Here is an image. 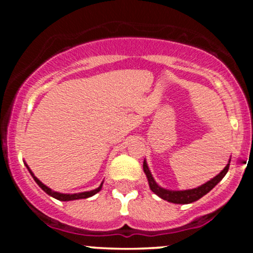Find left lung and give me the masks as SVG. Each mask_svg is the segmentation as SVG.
<instances>
[{"instance_id":"8db88e82","label":"left lung","mask_w":253,"mask_h":253,"mask_svg":"<svg viewBox=\"0 0 253 253\" xmlns=\"http://www.w3.org/2000/svg\"><path fill=\"white\" fill-rule=\"evenodd\" d=\"M229 162H231V158H229L228 164L223 168L221 172H220L219 175H216L215 177H213L211 181L206 182L205 184L200 185V187L197 188H194V189H188V190H170V189H165V188H162L161 185L157 184L155 178H153L146 161H144L143 168H144L145 175L147 177V181H149L150 189L152 190L156 195H158L161 199H163L168 202L177 203V205H187V203L195 202L197 200L201 199L202 196H205L206 194L210 193L217 183L221 181L223 177H225L226 173H227L228 168H229Z\"/></svg>"}]
</instances>
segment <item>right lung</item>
Returning <instances> with one entry per match:
<instances>
[{
  "label": "right lung",
  "instance_id": "obj_1",
  "mask_svg": "<svg viewBox=\"0 0 253 253\" xmlns=\"http://www.w3.org/2000/svg\"><path fill=\"white\" fill-rule=\"evenodd\" d=\"M25 164H26V163H25ZM26 167H27V169H28V171H30V173L32 175V177H33V178H34V181L37 182V184L39 185V187L42 188V189L43 191H45V193L47 194V195H50V196H52V197H54V199L59 200V201H74V200L88 199V197L92 196V195H95V194H97L98 191H100L101 189H102V184H103V182L101 183L100 187L96 188V189L90 190V191H83V193H77V194H63V193H58V191L52 190L51 188H48V187H47V185L43 184V183H42V181H40V179H38L37 177L34 176V173L32 172V170L30 169V168H28V165H27V164H26Z\"/></svg>",
  "mask_w": 253,
  "mask_h": 253
}]
</instances>
